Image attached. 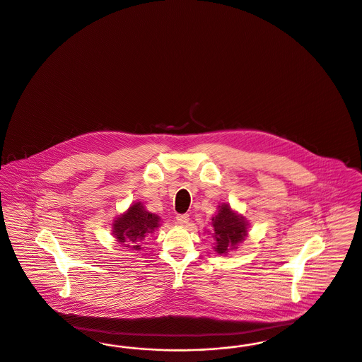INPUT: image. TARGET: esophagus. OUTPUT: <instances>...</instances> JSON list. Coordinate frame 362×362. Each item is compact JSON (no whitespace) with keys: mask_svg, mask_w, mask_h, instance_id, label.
I'll return each instance as SVG.
<instances>
[{"mask_svg":"<svg viewBox=\"0 0 362 362\" xmlns=\"http://www.w3.org/2000/svg\"><path fill=\"white\" fill-rule=\"evenodd\" d=\"M189 221V215L183 214V215H176V223L180 226H186Z\"/></svg>","mask_w":362,"mask_h":362,"instance_id":"1","label":"esophagus"}]
</instances>
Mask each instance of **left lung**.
<instances>
[{
	"instance_id": "obj_1",
	"label": "left lung",
	"mask_w": 362,
	"mask_h": 362,
	"mask_svg": "<svg viewBox=\"0 0 362 362\" xmlns=\"http://www.w3.org/2000/svg\"><path fill=\"white\" fill-rule=\"evenodd\" d=\"M214 227L212 238L215 240L214 250L226 255L230 250L237 249L238 245L247 237L249 223L245 216L231 210L227 203L218 206V214L212 216Z\"/></svg>"
}]
</instances>
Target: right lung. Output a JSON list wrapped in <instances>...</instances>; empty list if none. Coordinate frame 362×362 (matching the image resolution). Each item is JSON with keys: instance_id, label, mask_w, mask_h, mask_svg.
<instances>
[{"instance_id": "1", "label": "right lung", "mask_w": 362, "mask_h": 362, "mask_svg": "<svg viewBox=\"0 0 362 362\" xmlns=\"http://www.w3.org/2000/svg\"><path fill=\"white\" fill-rule=\"evenodd\" d=\"M159 221L158 215L147 211L141 202H136L113 221V237L124 247L140 250V243L159 227Z\"/></svg>"}]
</instances>
